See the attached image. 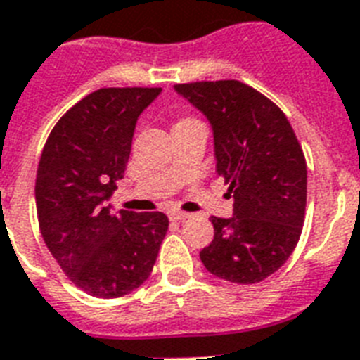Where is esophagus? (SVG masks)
<instances>
[{"instance_id":"obj_1","label":"esophagus","mask_w":360,"mask_h":360,"mask_svg":"<svg viewBox=\"0 0 360 360\" xmlns=\"http://www.w3.org/2000/svg\"><path fill=\"white\" fill-rule=\"evenodd\" d=\"M186 218H190V214L188 212H183V210H172L170 212V220L174 221H183Z\"/></svg>"}]
</instances>
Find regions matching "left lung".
<instances>
[{
	"instance_id": "left-lung-1",
	"label": "left lung",
	"mask_w": 360,
	"mask_h": 360,
	"mask_svg": "<svg viewBox=\"0 0 360 360\" xmlns=\"http://www.w3.org/2000/svg\"><path fill=\"white\" fill-rule=\"evenodd\" d=\"M175 90L209 118L216 170L235 198L233 218H210L214 238L201 262L226 281H262L292 255L305 221L307 162L296 133L271 99L235 79Z\"/></svg>"
}]
</instances>
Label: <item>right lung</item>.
I'll list each match as a JSON object with an SVG mask.
<instances>
[{"mask_svg": "<svg viewBox=\"0 0 360 360\" xmlns=\"http://www.w3.org/2000/svg\"><path fill=\"white\" fill-rule=\"evenodd\" d=\"M160 89H99L66 110L44 144L34 183L38 227L68 279L90 296L120 297L150 277L168 231L162 212L120 210L118 188L140 112Z\"/></svg>", "mask_w": 360, "mask_h": 360, "instance_id": "right-lung-1", "label": "right lung"}]
</instances>
